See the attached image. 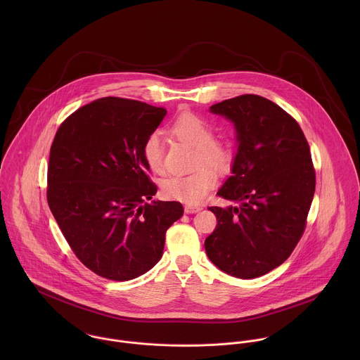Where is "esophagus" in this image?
I'll list each match as a JSON object with an SVG mask.
<instances>
[{
  "label": "esophagus",
  "instance_id": "esophagus-1",
  "mask_svg": "<svg viewBox=\"0 0 360 360\" xmlns=\"http://www.w3.org/2000/svg\"><path fill=\"white\" fill-rule=\"evenodd\" d=\"M202 209V206L198 205H186L184 206V212L186 213H197V212H200Z\"/></svg>",
  "mask_w": 360,
  "mask_h": 360
}]
</instances>
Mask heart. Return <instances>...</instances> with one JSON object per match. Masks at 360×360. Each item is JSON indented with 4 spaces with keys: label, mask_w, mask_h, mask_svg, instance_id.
Returning <instances> with one entry per match:
<instances>
[{
    "label": "heart",
    "mask_w": 360,
    "mask_h": 360,
    "mask_svg": "<svg viewBox=\"0 0 360 360\" xmlns=\"http://www.w3.org/2000/svg\"><path fill=\"white\" fill-rule=\"evenodd\" d=\"M177 139L197 148L195 169L190 174H170L160 181L165 198L186 204L201 202L217 183V173H227L234 165V148L224 140H214V129L202 116L194 112L180 113L170 124ZM143 156L148 167L160 173L165 169V143L159 133L150 134L143 144Z\"/></svg>",
    "instance_id": "b5f03b06"
}]
</instances>
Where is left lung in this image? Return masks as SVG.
<instances>
[{
	"label": "left lung",
	"instance_id": "8db88e82",
	"mask_svg": "<svg viewBox=\"0 0 360 360\" xmlns=\"http://www.w3.org/2000/svg\"><path fill=\"white\" fill-rule=\"evenodd\" d=\"M210 112L237 129L233 174L217 195L240 205L209 206L217 224L206 255L227 274L255 278L284 263L305 231L316 187L308 141L290 113L260 96L224 100Z\"/></svg>",
	"mask_w": 360,
	"mask_h": 360
}]
</instances>
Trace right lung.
Masks as SVG:
<instances>
[{
  "mask_svg": "<svg viewBox=\"0 0 360 360\" xmlns=\"http://www.w3.org/2000/svg\"><path fill=\"white\" fill-rule=\"evenodd\" d=\"M166 115L136 100L103 97L59 126L50 151L47 201L77 259L108 280L127 281L162 257L167 229L183 216L156 194L143 144Z\"/></svg>",
  "mask_w": 360,
  "mask_h": 360,
  "instance_id": "obj_1",
  "label": "right lung"
}]
</instances>
